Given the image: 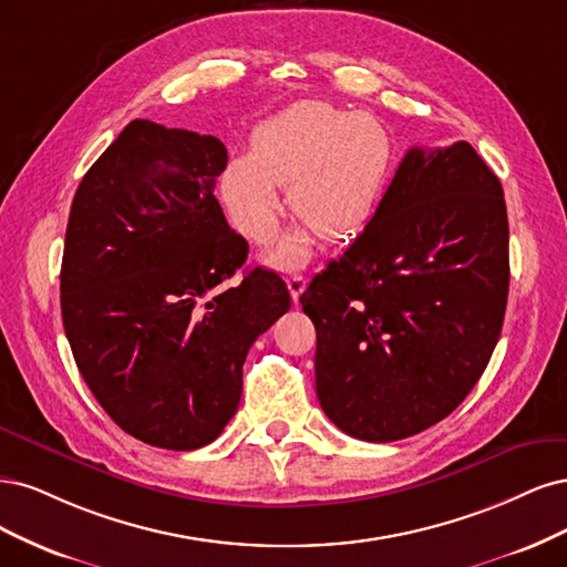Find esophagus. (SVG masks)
<instances>
[{"label": "esophagus", "instance_id": "1", "mask_svg": "<svg viewBox=\"0 0 567 567\" xmlns=\"http://www.w3.org/2000/svg\"><path fill=\"white\" fill-rule=\"evenodd\" d=\"M287 289H289L291 299L299 301V297L303 295V289H306V278H303V276H299V272H295V276H289V278H287Z\"/></svg>", "mask_w": 567, "mask_h": 567}]
</instances>
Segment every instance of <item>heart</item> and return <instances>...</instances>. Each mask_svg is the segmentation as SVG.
<instances>
[{
	"mask_svg": "<svg viewBox=\"0 0 567 567\" xmlns=\"http://www.w3.org/2000/svg\"><path fill=\"white\" fill-rule=\"evenodd\" d=\"M389 167L391 138L377 117L299 101L254 130L251 153L228 159L218 193L230 224L266 245L278 228L280 186H287L289 209L303 224L282 237L268 264L289 270L308 259L316 233L343 240L370 221Z\"/></svg>",
	"mask_w": 567,
	"mask_h": 567,
	"instance_id": "b5f03b06",
	"label": "heart"
}]
</instances>
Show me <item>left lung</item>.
Returning a JSON list of instances; mask_svg holds the SVG:
<instances>
[{"instance_id": "1", "label": "left lung", "mask_w": 567, "mask_h": 567, "mask_svg": "<svg viewBox=\"0 0 567 567\" xmlns=\"http://www.w3.org/2000/svg\"><path fill=\"white\" fill-rule=\"evenodd\" d=\"M508 297L499 178L471 148H410L343 257L301 295L320 408L358 441L445 419L495 351Z\"/></svg>"}]
</instances>
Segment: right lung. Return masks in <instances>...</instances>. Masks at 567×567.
Segmentation results:
<instances>
[{"label":"right lung","mask_w":567,"mask_h":567,"mask_svg":"<svg viewBox=\"0 0 567 567\" xmlns=\"http://www.w3.org/2000/svg\"><path fill=\"white\" fill-rule=\"evenodd\" d=\"M214 136L134 120L91 164L70 207L61 313L89 391L113 422L164 450L216 441L243 395L249 346L291 299L214 197Z\"/></svg>","instance_id":"obj_1"}]
</instances>
